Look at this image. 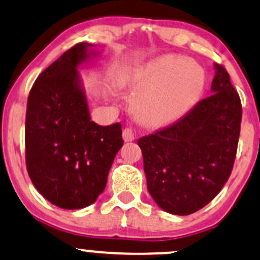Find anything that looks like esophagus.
I'll return each mask as SVG.
<instances>
[{"label": "esophagus", "instance_id": "esophagus-1", "mask_svg": "<svg viewBox=\"0 0 260 260\" xmlns=\"http://www.w3.org/2000/svg\"><path fill=\"white\" fill-rule=\"evenodd\" d=\"M122 139H124L125 143L133 141L134 139H135V133H134V130L130 129V127H125L124 131H122Z\"/></svg>", "mask_w": 260, "mask_h": 260}]
</instances>
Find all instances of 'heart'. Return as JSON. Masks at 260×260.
<instances>
[{"mask_svg":"<svg viewBox=\"0 0 260 260\" xmlns=\"http://www.w3.org/2000/svg\"><path fill=\"white\" fill-rule=\"evenodd\" d=\"M204 86L205 74L197 63L180 56H160L129 75L131 111L141 124L165 126L198 103Z\"/></svg>","mask_w":260,"mask_h":260,"instance_id":"heart-1","label":"heart"}]
</instances>
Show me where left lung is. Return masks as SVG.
<instances>
[{
  "instance_id": "obj_1",
  "label": "left lung",
  "mask_w": 260,
  "mask_h": 260,
  "mask_svg": "<svg viewBox=\"0 0 260 260\" xmlns=\"http://www.w3.org/2000/svg\"><path fill=\"white\" fill-rule=\"evenodd\" d=\"M211 95L171 126L143 136L148 190L162 210L189 215L228 181L237 154L242 104L223 66L214 63Z\"/></svg>"
}]
</instances>
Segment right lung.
Listing matches in <instances>:
<instances>
[{
  "label": "right lung",
  "instance_id": "obj_1",
  "mask_svg": "<svg viewBox=\"0 0 260 260\" xmlns=\"http://www.w3.org/2000/svg\"><path fill=\"white\" fill-rule=\"evenodd\" d=\"M87 42L75 45L41 72L26 110V167L37 191L62 209L96 202L121 149V125L91 121L79 69L100 55Z\"/></svg>",
  "mask_w": 260,
  "mask_h": 260
}]
</instances>
